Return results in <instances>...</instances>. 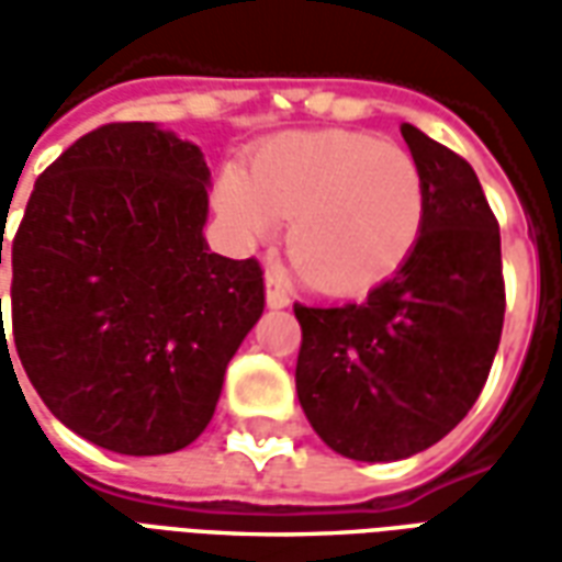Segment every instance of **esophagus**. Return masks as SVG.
I'll return each mask as SVG.
<instances>
[{
    "label": "esophagus",
    "mask_w": 562,
    "mask_h": 562,
    "mask_svg": "<svg viewBox=\"0 0 562 562\" xmlns=\"http://www.w3.org/2000/svg\"><path fill=\"white\" fill-rule=\"evenodd\" d=\"M265 301H268L270 310H285L289 306V294H285V289H282L273 273L265 277Z\"/></svg>",
    "instance_id": "esophagus-1"
}]
</instances>
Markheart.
<instances>
[{
    "label": "heart",
    "instance_id": "heart-1",
    "mask_svg": "<svg viewBox=\"0 0 562 562\" xmlns=\"http://www.w3.org/2000/svg\"><path fill=\"white\" fill-rule=\"evenodd\" d=\"M216 210L240 240L289 220L285 249L325 294H358L409 258L424 222L418 161L355 132H289L258 149L246 177L225 171Z\"/></svg>",
    "mask_w": 562,
    "mask_h": 562
}]
</instances>
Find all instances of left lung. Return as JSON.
Here are the masks:
<instances>
[{"label":"left lung","mask_w":562,"mask_h":562,"mask_svg":"<svg viewBox=\"0 0 562 562\" xmlns=\"http://www.w3.org/2000/svg\"><path fill=\"white\" fill-rule=\"evenodd\" d=\"M401 132L424 180L415 249L361 304L294 306L306 422L367 463L413 458L463 422L506 313L499 225L470 161L409 123Z\"/></svg>","instance_id":"left-lung-1"}]
</instances>
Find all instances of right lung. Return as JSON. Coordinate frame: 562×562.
<instances>
[{"instance_id": "obj_1", "label": "right lung", "mask_w": 562, "mask_h": 562, "mask_svg": "<svg viewBox=\"0 0 562 562\" xmlns=\"http://www.w3.org/2000/svg\"><path fill=\"white\" fill-rule=\"evenodd\" d=\"M207 186L192 140L111 123L32 189L11 244L14 346L47 409L92 446L149 458L195 442L261 318L256 258L210 252Z\"/></svg>"}]
</instances>
